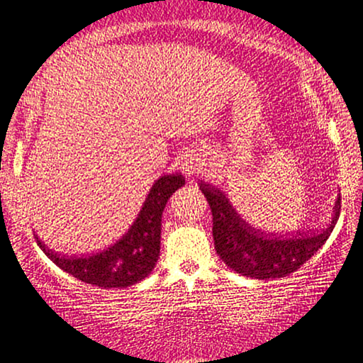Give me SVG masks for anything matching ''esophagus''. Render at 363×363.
<instances>
[{
  "label": "esophagus",
  "instance_id": "esophagus-1",
  "mask_svg": "<svg viewBox=\"0 0 363 363\" xmlns=\"http://www.w3.org/2000/svg\"><path fill=\"white\" fill-rule=\"evenodd\" d=\"M197 167H196V164H194V162H189V161H186V162H182V172H186V174H194V171H196Z\"/></svg>",
  "mask_w": 363,
  "mask_h": 363
}]
</instances>
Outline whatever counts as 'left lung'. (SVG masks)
Here are the masks:
<instances>
[{
  "label": "left lung",
  "mask_w": 363,
  "mask_h": 363,
  "mask_svg": "<svg viewBox=\"0 0 363 363\" xmlns=\"http://www.w3.org/2000/svg\"><path fill=\"white\" fill-rule=\"evenodd\" d=\"M213 218V245L222 262L243 277L257 279L283 278L304 264L323 247L334 230L340 216V197L334 207V217L323 230L296 233L291 237L264 233L248 225L228 202V199L207 184H199Z\"/></svg>",
  "instance_id": "8db88e82"
}]
</instances>
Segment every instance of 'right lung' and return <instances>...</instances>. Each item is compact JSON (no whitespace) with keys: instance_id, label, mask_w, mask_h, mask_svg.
Listing matches in <instances>:
<instances>
[{"instance_id":"obj_1","label":"right lung","mask_w":363,"mask_h":363,"mask_svg":"<svg viewBox=\"0 0 363 363\" xmlns=\"http://www.w3.org/2000/svg\"><path fill=\"white\" fill-rule=\"evenodd\" d=\"M181 174H164L152 184L136 220L118 242L101 252L65 257L49 250L40 240V250L64 272L80 281L100 288H126L145 279L160 258L161 216L167 199L184 186Z\"/></svg>"}]
</instances>
